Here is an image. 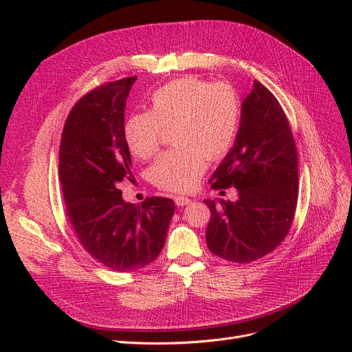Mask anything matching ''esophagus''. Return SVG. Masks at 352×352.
I'll use <instances>...</instances> for the list:
<instances>
[{
	"label": "esophagus",
	"instance_id": "obj_1",
	"mask_svg": "<svg viewBox=\"0 0 352 352\" xmlns=\"http://www.w3.org/2000/svg\"><path fill=\"white\" fill-rule=\"evenodd\" d=\"M189 198L188 197H184V195H176L175 197V202L177 207H184V206H188L189 204Z\"/></svg>",
	"mask_w": 352,
	"mask_h": 352
}]
</instances>
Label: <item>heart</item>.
I'll use <instances>...</instances> for the list:
<instances>
[{"instance_id":"b5f03b06","label":"heart","mask_w":352,"mask_h":352,"mask_svg":"<svg viewBox=\"0 0 352 352\" xmlns=\"http://www.w3.org/2000/svg\"><path fill=\"white\" fill-rule=\"evenodd\" d=\"M241 120V98L228 82L208 83L182 78L158 88L148 113H135L124 123V141L133 155L155 157L172 132L175 148L151 167L155 186L172 192L192 189L208 160H219L235 144Z\"/></svg>"}]
</instances>
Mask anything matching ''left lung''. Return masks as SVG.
I'll return each mask as SVG.
<instances>
[{"mask_svg": "<svg viewBox=\"0 0 352 352\" xmlns=\"http://www.w3.org/2000/svg\"><path fill=\"white\" fill-rule=\"evenodd\" d=\"M212 189H238V201L204 202L211 217L206 239L217 257L239 264L274 251L291 230L298 201V155L279 101L261 85L242 102L233 148L208 180Z\"/></svg>", "mask_w": 352, "mask_h": 352, "instance_id": "8db88e82", "label": "left lung"}]
</instances>
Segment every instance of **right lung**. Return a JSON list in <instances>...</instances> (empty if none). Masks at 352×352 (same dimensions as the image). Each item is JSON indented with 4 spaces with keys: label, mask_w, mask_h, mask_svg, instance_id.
<instances>
[{
    "label": "right lung",
    "mask_w": 352,
    "mask_h": 352,
    "mask_svg": "<svg viewBox=\"0 0 352 352\" xmlns=\"http://www.w3.org/2000/svg\"><path fill=\"white\" fill-rule=\"evenodd\" d=\"M136 76L94 88L73 105L63 127L58 175L66 214L82 247L114 272H135L162 252L175 202L122 198L132 177L124 105Z\"/></svg>",
    "instance_id": "obj_1"
}]
</instances>
